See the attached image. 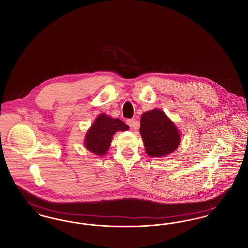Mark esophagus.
Masks as SVG:
<instances>
[{"mask_svg":"<svg viewBox=\"0 0 248 248\" xmlns=\"http://www.w3.org/2000/svg\"><path fill=\"white\" fill-rule=\"evenodd\" d=\"M126 124L129 125L131 128H134V129H139V127H140V123L136 119H129V120H127Z\"/></svg>","mask_w":248,"mask_h":248,"instance_id":"1","label":"esophagus"}]
</instances>
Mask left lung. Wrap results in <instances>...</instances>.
Listing matches in <instances>:
<instances>
[{"label": "left lung", "mask_w": 248, "mask_h": 248, "mask_svg": "<svg viewBox=\"0 0 248 248\" xmlns=\"http://www.w3.org/2000/svg\"><path fill=\"white\" fill-rule=\"evenodd\" d=\"M140 132L145 151L151 157L168 155L175 152L180 143V134L175 124L157 108L142 114Z\"/></svg>", "instance_id": "left-lung-1"}]
</instances>
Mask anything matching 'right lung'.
<instances>
[{"label": "right lung", "mask_w": 248, "mask_h": 248, "mask_svg": "<svg viewBox=\"0 0 248 248\" xmlns=\"http://www.w3.org/2000/svg\"><path fill=\"white\" fill-rule=\"evenodd\" d=\"M128 128L129 126L119 119H112L104 113L99 114L86 133L84 146L95 155H105L113 135L117 131H126Z\"/></svg>", "instance_id": "obj_1"}]
</instances>
